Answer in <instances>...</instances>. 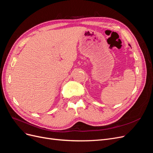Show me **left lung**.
<instances>
[{
  "label": "left lung",
  "mask_w": 153,
  "mask_h": 153,
  "mask_svg": "<svg viewBox=\"0 0 153 153\" xmlns=\"http://www.w3.org/2000/svg\"><path fill=\"white\" fill-rule=\"evenodd\" d=\"M129 46H130V45H129Z\"/></svg>",
  "instance_id": "left-lung-1"
}]
</instances>
